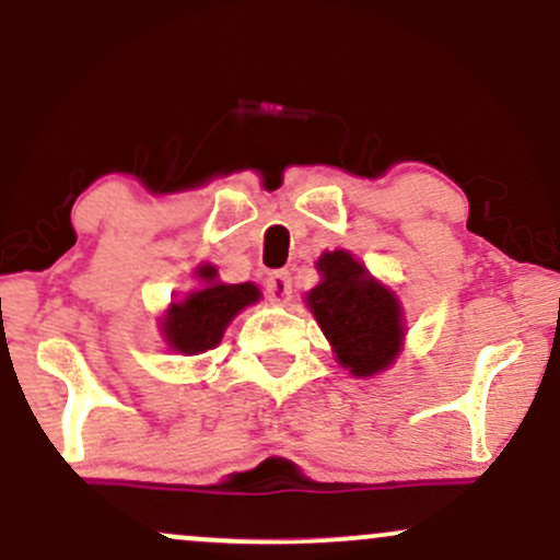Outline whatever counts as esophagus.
I'll list each match as a JSON object with an SVG mask.
<instances>
[{
	"label": "esophagus",
	"instance_id": "34e87169",
	"mask_svg": "<svg viewBox=\"0 0 560 560\" xmlns=\"http://www.w3.org/2000/svg\"><path fill=\"white\" fill-rule=\"evenodd\" d=\"M266 292H268V298H271V302H276V305H287V302L292 300V276H289L287 271L273 273L271 279L266 281Z\"/></svg>",
	"mask_w": 560,
	"mask_h": 560
}]
</instances>
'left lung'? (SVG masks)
<instances>
[{"mask_svg": "<svg viewBox=\"0 0 560 560\" xmlns=\"http://www.w3.org/2000/svg\"><path fill=\"white\" fill-rule=\"evenodd\" d=\"M316 268L320 284L305 294V302L339 365L358 378L387 371L402 350L400 302L347 249L324 253Z\"/></svg>", "mask_w": 560, "mask_h": 560, "instance_id": "left-lung-1", "label": "left lung"}]
</instances>
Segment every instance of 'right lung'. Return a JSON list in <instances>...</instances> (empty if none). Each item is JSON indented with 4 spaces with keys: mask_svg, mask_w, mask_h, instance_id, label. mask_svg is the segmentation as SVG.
Masks as SVG:
<instances>
[{
    "mask_svg": "<svg viewBox=\"0 0 560 560\" xmlns=\"http://www.w3.org/2000/svg\"><path fill=\"white\" fill-rule=\"evenodd\" d=\"M195 273L199 281H205V287L189 292L184 300L171 302L163 316L165 342L182 355L213 350L236 313L260 300V289L249 281L247 284H221L210 262L199 266Z\"/></svg>",
    "mask_w": 560,
    "mask_h": 560,
    "instance_id": "1",
    "label": "right lung"
}]
</instances>
